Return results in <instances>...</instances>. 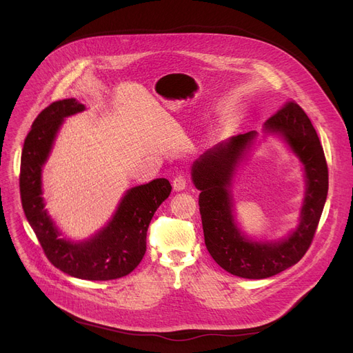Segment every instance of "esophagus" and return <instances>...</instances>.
Masks as SVG:
<instances>
[{
  "label": "esophagus",
  "instance_id": "obj_1",
  "mask_svg": "<svg viewBox=\"0 0 353 353\" xmlns=\"http://www.w3.org/2000/svg\"><path fill=\"white\" fill-rule=\"evenodd\" d=\"M187 187V181L184 176H176L173 180V188L176 191H183Z\"/></svg>",
  "mask_w": 353,
  "mask_h": 353
}]
</instances>
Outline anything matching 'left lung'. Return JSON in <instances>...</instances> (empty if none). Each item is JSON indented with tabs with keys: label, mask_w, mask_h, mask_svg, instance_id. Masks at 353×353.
<instances>
[{
	"label": "left lung",
	"mask_w": 353,
	"mask_h": 353,
	"mask_svg": "<svg viewBox=\"0 0 353 353\" xmlns=\"http://www.w3.org/2000/svg\"><path fill=\"white\" fill-rule=\"evenodd\" d=\"M263 138L277 137L303 166L305 190L299 223L274 241L256 239L242 231L234 210L232 188L259 134L250 131L216 143L191 166L200 190V214L205 246L228 273L243 279H266L294 266L311 245L328 194V168L314 126L296 103L285 104L263 123Z\"/></svg>",
	"instance_id": "1"
}]
</instances>
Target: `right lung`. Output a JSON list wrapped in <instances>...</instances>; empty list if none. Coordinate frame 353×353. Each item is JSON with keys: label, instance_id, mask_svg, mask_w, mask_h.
<instances>
[{"label": "right lung", "instance_id": "1", "mask_svg": "<svg viewBox=\"0 0 353 353\" xmlns=\"http://www.w3.org/2000/svg\"><path fill=\"white\" fill-rule=\"evenodd\" d=\"M85 111L76 99L50 104L32 123L21 157L19 188L25 216L48 259L63 273L83 280H114L130 274L146 252L152 216L172 191L168 179L126 190L111 219L87 239L73 241L45 208L42 172L65 118Z\"/></svg>", "mask_w": 353, "mask_h": 353}]
</instances>
